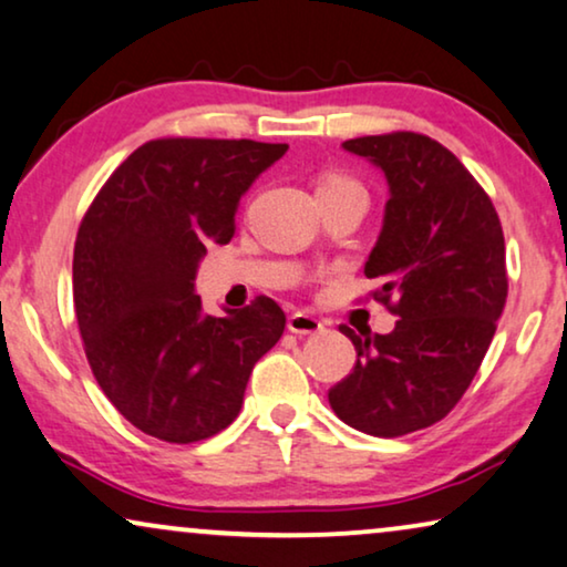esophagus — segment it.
Returning <instances> with one entry per match:
<instances>
[{
  "instance_id": "obj_1",
  "label": "esophagus",
  "mask_w": 567,
  "mask_h": 567,
  "mask_svg": "<svg viewBox=\"0 0 567 567\" xmlns=\"http://www.w3.org/2000/svg\"><path fill=\"white\" fill-rule=\"evenodd\" d=\"M289 330L297 332V336H317V332L324 330V322L317 320L315 315L293 312L289 317Z\"/></svg>"
}]
</instances>
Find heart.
<instances>
[{"label":"heart","mask_w":567,"mask_h":567,"mask_svg":"<svg viewBox=\"0 0 567 567\" xmlns=\"http://www.w3.org/2000/svg\"><path fill=\"white\" fill-rule=\"evenodd\" d=\"M343 183H351V181H346V177H338V175H328L320 183V188H328V185H343Z\"/></svg>","instance_id":"1"}]
</instances>
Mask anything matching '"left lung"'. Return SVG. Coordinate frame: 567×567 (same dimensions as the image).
Masks as SVG:
<instances>
[{"label":"left lung","instance_id":"left-lung-1","mask_svg":"<svg viewBox=\"0 0 567 567\" xmlns=\"http://www.w3.org/2000/svg\"><path fill=\"white\" fill-rule=\"evenodd\" d=\"M343 150L390 188L363 274L400 320L390 336L340 328L359 359L328 400L351 429L394 439L441 421L475 379L508 297L506 243L487 193L433 138L398 131Z\"/></svg>","mask_w":567,"mask_h":567}]
</instances>
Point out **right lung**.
I'll return each mask as SVG.
<instances>
[{
	"mask_svg": "<svg viewBox=\"0 0 567 567\" xmlns=\"http://www.w3.org/2000/svg\"><path fill=\"white\" fill-rule=\"evenodd\" d=\"M289 144L157 138L107 177L76 231L74 312L100 390L138 431L193 444L227 429L247 379L284 336L258 297L204 312L193 293L206 247L235 235L239 198Z\"/></svg>",
	"mask_w": 567,
	"mask_h": 567,
	"instance_id": "right-lung-1",
	"label": "right lung"
}]
</instances>
